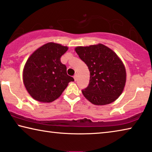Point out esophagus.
Returning a JSON list of instances; mask_svg holds the SVG:
<instances>
[{
  "mask_svg": "<svg viewBox=\"0 0 152 152\" xmlns=\"http://www.w3.org/2000/svg\"><path fill=\"white\" fill-rule=\"evenodd\" d=\"M74 80L76 81V80H77V79H78V74H76L74 76Z\"/></svg>",
  "mask_w": 152,
  "mask_h": 152,
  "instance_id": "obj_1",
  "label": "esophagus"
}]
</instances>
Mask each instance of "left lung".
Returning <instances> with one entry per match:
<instances>
[{"instance_id": "8db88e82", "label": "left lung", "mask_w": 152, "mask_h": 152, "mask_svg": "<svg viewBox=\"0 0 152 152\" xmlns=\"http://www.w3.org/2000/svg\"><path fill=\"white\" fill-rule=\"evenodd\" d=\"M75 50L90 71L88 86L82 90L86 99L96 105L110 104L122 93L126 71L121 60L102 44L77 47Z\"/></svg>"}]
</instances>
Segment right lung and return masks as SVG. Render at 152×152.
I'll use <instances>...</instances> for the list:
<instances>
[{
  "mask_svg": "<svg viewBox=\"0 0 152 152\" xmlns=\"http://www.w3.org/2000/svg\"><path fill=\"white\" fill-rule=\"evenodd\" d=\"M68 47L48 43L35 51L23 70V82L27 91L36 101L51 102L60 96L70 82L74 81L61 62Z\"/></svg>",
  "mask_w": 152,
  "mask_h": 152,
  "instance_id": "obj_1",
  "label": "right lung"
}]
</instances>
